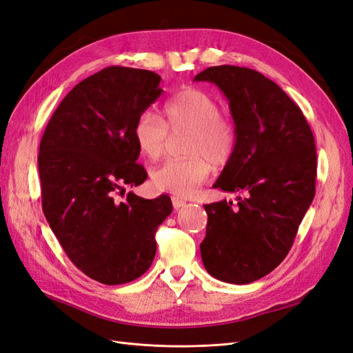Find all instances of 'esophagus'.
I'll return each instance as SVG.
<instances>
[{
  "instance_id": "34e87169",
  "label": "esophagus",
  "mask_w": 353,
  "mask_h": 353,
  "mask_svg": "<svg viewBox=\"0 0 353 353\" xmlns=\"http://www.w3.org/2000/svg\"><path fill=\"white\" fill-rule=\"evenodd\" d=\"M185 205V200H183V199H179V197H172V206H174V209L175 210H178V209H181Z\"/></svg>"
}]
</instances>
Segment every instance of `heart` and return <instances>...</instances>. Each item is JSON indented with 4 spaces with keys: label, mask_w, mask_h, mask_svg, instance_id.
Listing matches in <instances>:
<instances>
[{
    "label": "heart",
    "mask_w": 353,
    "mask_h": 353,
    "mask_svg": "<svg viewBox=\"0 0 353 353\" xmlns=\"http://www.w3.org/2000/svg\"><path fill=\"white\" fill-rule=\"evenodd\" d=\"M174 135L188 134L184 144L185 159L168 160L152 172L153 185L181 197L191 196L205 183L213 166H223L232 156L236 134L232 125L221 116V105L209 94L188 88L168 101L165 121L152 110L143 112L134 125L140 150L150 159L162 156Z\"/></svg>",
    "instance_id": "heart-1"
}]
</instances>
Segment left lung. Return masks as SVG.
I'll return each mask as SVG.
<instances>
[{
  "label": "left lung",
  "instance_id": "left-lung-1",
  "mask_svg": "<svg viewBox=\"0 0 353 353\" xmlns=\"http://www.w3.org/2000/svg\"><path fill=\"white\" fill-rule=\"evenodd\" d=\"M194 81L216 85L234 121L236 145L213 188L244 196L205 205L201 261L221 281L249 284L283 262L314 200V134L296 103L259 72L222 65Z\"/></svg>",
  "mask_w": 353,
  "mask_h": 353
}]
</instances>
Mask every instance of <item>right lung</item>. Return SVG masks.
<instances>
[{"instance_id": "add662e5", "label": "right lung", "mask_w": 353, "mask_h": 353, "mask_svg": "<svg viewBox=\"0 0 353 353\" xmlns=\"http://www.w3.org/2000/svg\"><path fill=\"white\" fill-rule=\"evenodd\" d=\"M152 70L110 66L83 79L51 116L39 144L42 210L69 259L101 284L141 276L154 259L166 194L147 200L123 185L147 179L134 125L162 95Z\"/></svg>"}]
</instances>
